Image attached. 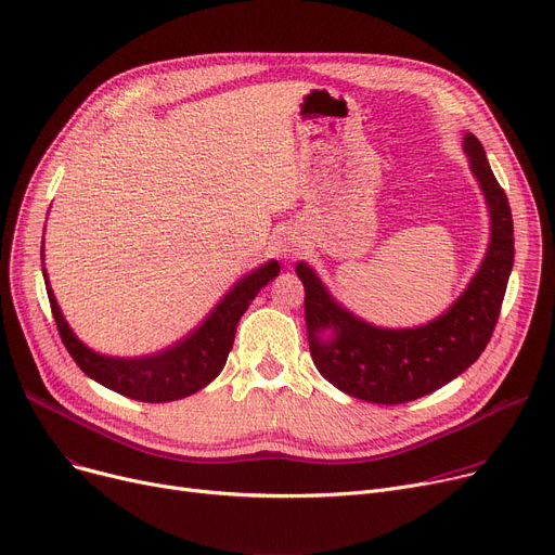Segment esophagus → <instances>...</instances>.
I'll return each instance as SVG.
<instances>
[{"label":"esophagus","instance_id":"34e87169","mask_svg":"<svg viewBox=\"0 0 555 555\" xmlns=\"http://www.w3.org/2000/svg\"><path fill=\"white\" fill-rule=\"evenodd\" d=\"M272 251L285 260H295L304 251V238L295 229H283L272 238Z\"/></svg>","mask_w":555,"mask_h":555}]
</instances>
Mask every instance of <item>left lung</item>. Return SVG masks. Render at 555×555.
<instances>
[{
	"instance_id": "left-lung-1",
	"label": "left lung",
	"mask_w": 555,
	"mask_h": 555,
	"mask_svg": "<svg viewBox=\"0 0 555 555\" xmlns=\"http://www.w3.org/2000/svg\"><path fill=\"white\" fill-rule=\"evenodd\" d=\"M463 151L488 204L490 243L477 274L441 317L425 326L398 331L366 324L333 299L310 266H297L306 289L312 362L348 396L377 404L423 398L475 364L492 337L513 270V216L481 141L468 132Z\"/></svg>"
}]
</instances>
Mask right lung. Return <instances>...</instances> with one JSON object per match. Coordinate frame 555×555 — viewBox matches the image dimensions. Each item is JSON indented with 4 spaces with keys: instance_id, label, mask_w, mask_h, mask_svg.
Masks as SVG:
<instances>
[{
    "instance_id": "add662e5",
    "label": "right lung",
    "mask_w": 555,
    "mask_h": 555,
    "mask_svg": "<svg viewBox=\"0 0 555 555\" xmlns=\"http://www.w3.org/2000/svg\"><path fill=\"white\" fill-rule=\"evenodd\" d=\"M279 262L270 260L243 276L189 337L166 348V351L143 358H109L87 348L74 335L61 308H57L44 268L42 274L57 333H61L65 348L82 373L126 398L141 402H170L207 387L222 371L243 312L260 293V287H266L274 276H279Z\"/></svg>"
}]
</instances>
